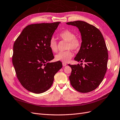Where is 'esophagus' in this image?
<instances>
[{
	"mask_svg": "<svg viewBox=\"0 0 120 120\" xmlns=\"http://www.w3.org/2000/svg\"><path fill=\"white\" fill-rule=\"evenodd\" d=\"M62 65H63V66L64 67H65V66H66L67 65V64L64 63V62H63V63H62Z\"/></svg>",
	"mask_w": 120,
	"mask_h": 120,
	"instance_id": "esophagus-1",
	"label": "esophagus"
}]
</instances>
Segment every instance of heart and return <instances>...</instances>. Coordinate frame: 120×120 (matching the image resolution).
Listing matches in <instances>:
<instances>
[{"instance_id": "heart-1", "label": "heart", "mask_w": 120, "mask_h": 120, "mask_svg": "<svg viewBox=\"0 0 120 120\" xmlns=\"http://www.w3.org/2000/svg\"><path fill=\"white\" fill-rule=\"evenodd\" d=\"M58 36L61 39L67 41L66 49L68 50L57 54L55 56V59L56 61L68 62L73 56L71 50L69 49H71L74 51H78L81 47V42L78 38L75 37V34L74 32L68 29L64 30L61 32L59 34ZM49 47L51 51L54 53H56L57 51V43L53 38L49 42Z\"/></svg>"}]
</instances>
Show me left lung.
Returning a JSON list of instances; mask_svg holds the SVG:
<instances>
[{
    "label": "left lung",
    "mask_w": 120,
    "mask_h": 120,
    "mask_svg": "<svg viewBox=\"0 0 120 120\" xmlns=\"http://www.w3.org/2000/svg\"><path fill=\"white\" fill-rule=\"evenodd\" d=\"M66 24L76 26L80 31L82 42L74 60L85 62L83 67L81 64H68L72 69L70 83L77 91L90 92L99 86L107 71L108 53L105 40L97 28L86 22L75 21Z\"/></svg>",
    "instance_id": "left-lung-1"
}]
</instances>
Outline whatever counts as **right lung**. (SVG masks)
I'll return each mask as SVG.
<instances>
[{"label": "right lung", "instance_id": "right-lung-1", "mask_svg": "<svg viewBox=\"0 0 120 120\" xmlns=\"http://www.w3.org/2000/svg\"><path fill=\"white\" fill-rule=\"evenodd\" d=\"M37 23L27 26L13 45L12 63L19 82L28 91L42 93L51 87L56 73L62 67L54 59L49 42L60 23Z\"/></svg>", "mask_w": 120, "mask_h": 120}]
</instances>
